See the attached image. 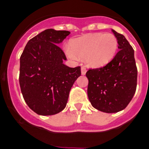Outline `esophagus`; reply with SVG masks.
<instances>
[{"mask_svg": "<svg viewBox=\"0 0 149 149\" xmlns=\"http://www.w3.org/2000/svg\"><path fill=\"white\" fill-rule=\"evenodd\" d=\"M86 71H87V70H86V67H85L84 66H82V68H81V72H82V75L86 74Z\"/></svg>", "mask_w": 149, "mask_h": 149, "instance_id": "esophagus-1", "label": "esophagus"}]
</instances>
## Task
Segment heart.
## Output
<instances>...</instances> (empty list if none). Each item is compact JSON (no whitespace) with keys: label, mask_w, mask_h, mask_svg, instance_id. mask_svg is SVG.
<instances>
[{"label":"heart","mask_w":149,"mask_h":149,"mask_svg":"<svg viewBox=\"0 0 149 149\" xmlns=\"http://www.w3.org/2000/svg\"><path fill=\"white\" fill-rule=\"evenodd\" d=\"M67 46L65 51L71 59L77 56L86 57V63L95 68L102 67L109 63L114 57L118 47L117 38L111 33H94L76 38Z\"/></svg>","instance_id":"heart-1"}]
</instances>
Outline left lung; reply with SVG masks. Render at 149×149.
Instances as JSON below:
<instances>
[{
	"label": "left lung",
	"instance_id": "1",
	"mask_svg": "<svg viewBox=\"0 0 149 149\" xmlns=\"http://www.w3.org/2000/svg\"><path fill=\"white\" fill-rule=\"evenodd\" d=\"M119 51L104 67L89 69L88 97L95 108L105 113H116L127 107L137 86V67L134 50L122 34L112 29Z\"/></svg>",
	"mask_w": 149,
	"mask_h": 149
}]
</instances>
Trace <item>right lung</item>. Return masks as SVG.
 I'll list each match as a JSON object with an SVG mask.
<instances>
[{
  "label": "right lung",
  "mask_w": 149,
  "mask_h": 149,
  "mask_svg": "<svg viewBox=\"0 0 149 149\" xmlns=\"http://www.w3.org/2000/svg\"><path fill=\"white\" fill-rule=\"evenodd\" d=\"M70 32L46 29L26 44L20 57L19 86L25 102L39 115H54L67 105L80 67L63 64L67 60L58 46Z\"/></svg>",
  "instance_id": "1"
}]
</instances>
